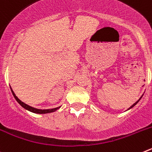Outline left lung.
<instances>
[{
    "mask_svg": "<svg viewBox=\"0 0 152 152\" xmlns=\"http://www.w3.org/2000/svg\"><path fill=\"white\" fill-rule=\"evenodd\" d=\"M141 98H142V96H141ZM141 98H140V99H139V100H138V101H136V102H135V103H134L133 105H132V106H131V107H130V108H129V109H131V108H132V107H134V106H135V105H136V104H137V103H138V102H139V100H141Z\"/></svg>",
    "mask_w": 152,
    "mask_h": 152,
    "instance_id": "8db88e82",
    "label": "left lung"
}]
</instances>
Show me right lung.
Instances as JSON below:
<instances>
[{
    "label": "right lung",
    "instance_id": "add662e5",
    "mask_svg": "<svg viewBox=\"0 0 152 152\" xmlns=\"http://www.w3.org/2000/svg\"><path fill=\"white\" fill-rule=\"evenodd\" d=\"M11 89V88H10ZM11 91H12V94H13V96H14V98L16 99V100H17V102H18L20 104L21 106H22L23 108H25L26 110H27L30 111V112L32 113H39V114H45V113H52V112H55L56 110H57L58 109H59L60 107H57V108H54V109H51V110H39V109H36V108H33V107H30V106L27 105V104H26V103H24L23 102L21 101L20 100H19L18 97H17V96L15 95V94L13 93V90L11 89Z\"/></svg>",
    "mask_w": 152,
    "mask_h": 152
}]
</instances>
